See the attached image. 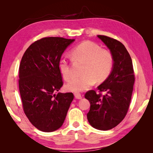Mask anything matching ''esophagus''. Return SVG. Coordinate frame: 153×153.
Here are the masks:
<instances>
[{
  "label": "esophagus",
  "instance_id": "esophagus-1",
  "mask_svg": "<svg viewBox=\"0 0 153 153\" xmlns=\"http://www.w3.org/2000/svg\"><path fill=\"white\" fill-rule=\"evenodd\" d=\"M74 95H75L76 99L81 100L82 98V96L79 93V92H75V93H74Z\"/></svg>",
  "mask_w": 153,
  "mask_h": 153
}]
</instances>
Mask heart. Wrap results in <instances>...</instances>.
<instances>
[{
	"mask_svg": "<svg viewBox=\"0 0 153 153\" xmlns=\"http://www.w3.org/2000/svg\"><path fill=\"white\" fill-rule=\"evenodd\" d=\"M71 56L74 61L84 63V65L81 70L82 75L74 78L66 85L68 91H84L94 85L96 80L98 82L105 81L113 68L112 53L91 41H84L74 47ZM59 69L64 80H69L73 77L72 69L66 58L59 60Z\"/></svg>",
	"mask_w": 153,
	"mask_h": 153,
	"instance_id": "1",
	"label": "heart"
}]
</instances>
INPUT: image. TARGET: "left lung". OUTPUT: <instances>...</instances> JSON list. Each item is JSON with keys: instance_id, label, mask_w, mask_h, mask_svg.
<instances>
[{"instance_id": "obj_1", "label": "left lung", "mask_w": 153, "mask_h": 153, "mask_svg": "<svg viewBox=\"0 0 153 153\" xmlns=\"http://www.w3.org/2000/svg\"><path fill=\"white\" fill-rule=\"evenodd\" d=\"M114 57L112 71L108 77L94 90L87 91L85 98L91 107L87 113L88 121L100 130H109L121 123L126 115L130 104L135 82L131 58L120 41L110 37L98 35ZM101 92H105L104 95Z\"/></svg>"}]
</instances>
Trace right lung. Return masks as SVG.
Masks as SVG:
<instances>
[{
    "mask_svg": "<svg viewBox=\"0 0 153 153\" xmlns=\"http://www.w3.org/2000/svg\"><path fill=\"white\" fill-rule=\"evenodd\" d=\"M75 39L47 37L26 50L19 67V91L23 109L39 130L52 132L62 126L74 98L72 92L59 93L63 85L59 61Z\"/></svg>",
    "mask_w": 153,
    "mask_h": 153,
    "instance_id": "1",
    "label": "right lung"
}]
</instances>
